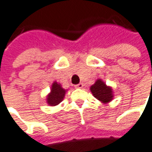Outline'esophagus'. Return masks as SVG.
<instances>
[{"instance_id": "esophagus-1", "label": "esophagus", "mask_w": 152, "mask_h": 152, "mask_svg": "<svg viewBox=\"0 0 152 152\" xmlns=\"http://www.w3.org/2000/svg\"><path fill=\"white\" fill-rule=\"evenodd\" d=\"M75 86H76V88H80H80H82V87L84 86V85L82 84V83H79V84L76 85Z\"/></svg>"}]
</instances>
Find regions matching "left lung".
<instances>
[{
  "mask_svg": "<svg viewBox=\"0 0 152 152\" xmlns=\"http://www.w3.org/2000/svg\"><path fill=\"white\" fill-rule=\"evenodd\" d=\"M91 91L95 97L102 103H108L113 99V92L110 86H107L104 81L98 79L95 84L91 86Z\"/></svg>",
  "mask_w": 152,
  "mask_h": 152,
  "instance_id": "left-lung-1",
  "label": "left lung"
}]
</instances>
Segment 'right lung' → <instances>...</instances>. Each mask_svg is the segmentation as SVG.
Here are the masks:
<instances>
[{
    "mask_svg": "<svg viewBox=\"0 0 152 152\" xmlns=\"http://www.w3.org/2000/svg\"><path fill=\"white\" fill-rule=\"evenodd\" d=\"M66 91L63 89L61 84L57 83L56 81H54L53 84L51 85L50 92L46 97V102L50 106H54L58 105L59 103L62 102Z\"/></svg>",
    "mask_w": 152,
    "mask_h": 152,
    "instance_id": "add662e5",
    "label": "right lung"
}]
</instances>
